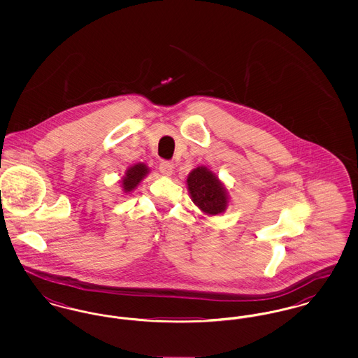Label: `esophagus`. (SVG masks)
Returning a JSON list of instances; mask_svg holds the SVG:
<instances>
[{"instance_id":"obj_1","label":"esophagus","mask_w":358,"mask_h":358,"mask_svg":"<svg viewBox=\"0 0 358 358\" xmlns=\"http://www.w3.org/2000/svg\"><path fill=\"white\" fill-rule=\"evenodd\" d=\"M173 169H174V166H173V164L169 162V161H162V162L159 164V171H161L164 176H171V174H173Z\"/></svg>"}]
</instances>
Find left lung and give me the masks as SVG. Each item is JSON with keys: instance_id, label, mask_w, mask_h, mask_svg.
<instances>
[{"instance_id": "8db88e82", "label": "left lung", "mask_w": 358, "mask_h": 358, "mask_svg": "<svg viewBox=\"0 0 358 358\" xmlns=\"http://www.w3.org/2000/svg\"><path fill=\"white\" fill-rule=\"evenodd\" d=\"M187 189L194 204L208 215H219L227 206V194L222 182L206 168H197L189 174Z\"/></svg>"}]
</instances>
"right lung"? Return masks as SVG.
<instances>
[{"label":"right lung","instance_id":"add662e5","mask_svg":"<svg viewBox=\"0 0 358 358\" xmlns=\"http://www.w3.org/2000/svg\"><path fill=\"white\" fill-rule=\"evenodd\" d=\"M146 173H148V168L143 164H136L134 166H131L126 173V177L122 180L123 190L126 193L131 192L141 182V180L146 176Z\"/></svg>","mask_w":358,"mask_h":358}]
</instances>
